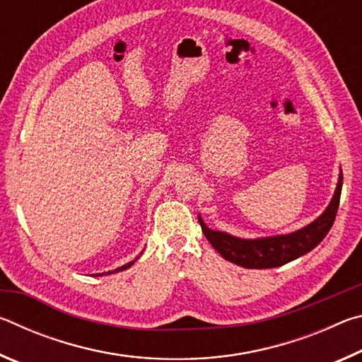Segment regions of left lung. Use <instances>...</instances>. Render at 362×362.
<instances>
[{
	"instance_id": "left-lung-1",
	"label": "left lung",
	"mask_w": 362,
	"mask_h": 362,
	"mask_svg": "<svg viewBox=\"0 0 362 362\" xmlns=\"http://www.w3.org/2000/svg\"><path fill=\"white\" fill-rule=\"evenodd\" d=\"M341 183L343 175L340 169L332 199H330L329 206L324 209L321 216L315 218L311 223L305 225L303 228L287 233V235H274L246 240V238L233 236L225 231L211 230L204 223V220L201 218V216H198V220L207 241L212 244V247L225 260L243 268L262 269L281 267L298 259V257L308 254L310 250H313L326 238L329 230L334 225L337 211H339Z\"/></svg>"
}]
</instances>
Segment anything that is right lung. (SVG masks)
Listing matches in <instances>:
<instances>
[{
    "label": "right lung",
    "mask_w": 362,
    "mask_h": 362,
    "mask_svg": "<svg viewBox=\"0 0 362 362\" xmlns=\"http://www.w3.org/2000/svg\"><path fill=\"white\" fill-rule=\"evenodd\" d=\"M142 254V252H140ZM139 259V255L136 257V259H134L132 262H129V263H126V265H122V267H118L116 269H112V272H107V273H97V274H94V276H103V274H112V273H118V272H122V269H127V268H131L132 265H134V262H136Z\"/></svg>",
    "instance_id": "1"
}]
</instances>
